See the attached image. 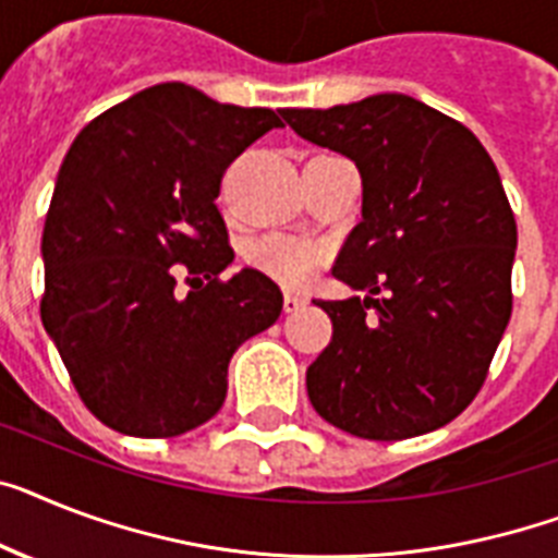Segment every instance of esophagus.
I'll return each instance as SVG.
<instances>
[{
  "label": "esophagus",
  "mask_w": 558,
  "mask_h": 558,
  "mask_svg": "<svg viewBox=\"0 0 558 558\" xmlns=\"http://www.w3.org/2000/svg\"><path fill=\"white\" fill-rule=\"evenodd\" d=\"M305 305H307L305 296H299V293H284V302H282L284 313H296V311H302Z\"/></svg>",
  "instance_id": "esophagus-1"
}]
</instances>
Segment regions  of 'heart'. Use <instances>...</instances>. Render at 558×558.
Here are the masks:
<instances>
[{
	"label": "heart",
	"mask_w": 558,
	"mask_h": 558,
	"mask_svg": "<svg viewBox=\"0 0 558 558\" xmlns=\"http://www.w3.org/2000/svg\"><path fill=\"white\" fill-rule=\"evenodd\" d=\"M325 247L319 242L293 233H262V236L247 239L242 247V262L256 274L268 276L284 288H299L305 284L322 262H325Z\"/></svg>",
	"instance_id": "1"
}]
</instances>
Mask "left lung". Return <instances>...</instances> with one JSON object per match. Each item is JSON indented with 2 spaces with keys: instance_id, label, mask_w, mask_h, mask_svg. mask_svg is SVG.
Masks as SVG:
<instances>
[{
  "instance_id": "left-lung-1",
  "label": "left lung",
  "mask_w": 558,
  "mask_h": 558,
  "mask_svg": "<svg viewBox=\"0 0 558 558\" xmlns=\"http://www.w3.org/2000/svg\"><path fill=\"white\" fill-rule=\"evenodd\" d=\"M282 117L362 177V222L333 276L367 296L316 302L333 336L307 367L311 404L373 441L448 425L485 385L513 311L517 219L494 159L462 122L404 94Z\"/></svg>"
}]
</instances>
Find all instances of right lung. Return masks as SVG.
Here are the masks:
<instances>
[{"label": "right lung", "mask_w": 558, "mask_h": 558, "mask_svg": "<svg viewBox=\"0 0 558 558\" xmlns=\"http://www.w3.org/2000/svg\"><path fill=\"white\" fill-rule=\"evenodd\" d=\"M282 128L270 108L165 82L82 128L45 216L41 325L102 425L168 439L216 416L228 362L282 313V290L233 262L225 170ZM187 275L182 298L175 276Z\"/></svg>", "instance_id": "1"}]
</instances>
